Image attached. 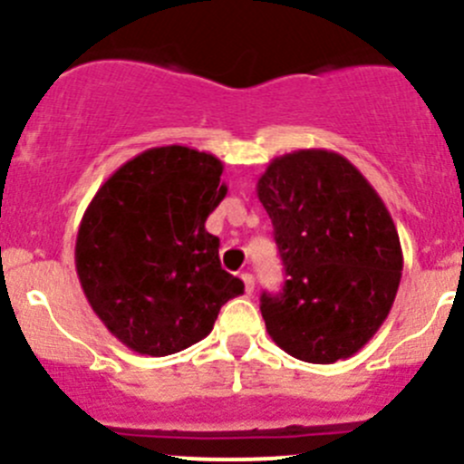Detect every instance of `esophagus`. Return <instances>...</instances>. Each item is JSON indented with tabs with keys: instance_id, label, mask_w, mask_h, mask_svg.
Wrapping results in <instances>:
<instances>
[{
	"instance_id": "1",
	"label": "esophagus",
	"mask_w": 464,
	"mask_h": 464,
	"mask_svg": "<svg viewBox=\"0 0 464 464\" xmlns=\"http://www.w3.org/2000/svg\"><path fill=\"white\" fill-rule=\"evenodd\" d=\"M240 278H242V281H245V290L249 292V295H251V292H254V274L242 272V274H240Z\"/></svg>"
}]
</instances>
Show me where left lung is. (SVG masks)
<instances>
[{"label": "left lung", "mask_w": 464, "mask_h": 464, "mask_svg": "<svg viewBox=\"0 0 464 464\" xmlns=\"http://www.w3.org/2000/svg\"><path fill=\"white\" fill-rule=\"evenodd\" d=\"M285 285L260 296L269 337L305 362L328 365L362 349L388 317L403 254L379 192L344 156L299 150L258 179Z\"/></svg>", "instance_id": "8db88e82"}]
</instances>
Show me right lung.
<instances>
[{"label":"right lung","mask_w":464,"mask_h":464,"mask_svg":"<svg viewBox=\"0 0 464 464\" xmlns=\"http://www.w3.org/2000/svg\"><path fill=\"white\" fill-rule=\"evenodd\" d=\"M222 169L206 151L154 147L112 172L85 208L76 274L94 314L131 352H183L245 292L219 265V237L206 231L227 197Z\"/></svg>","instance_id":"add662e5"}]
</instances>
